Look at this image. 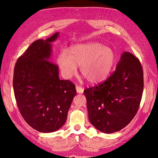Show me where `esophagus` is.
Listing matches in <instances>:
<instances>
[{
  "label": "esophagus",
  "instance_id": "1",
  "mask_svg": "<svg viewBox=\"0 0 158 158\" xmlns=\"http://www.w3.org/2000/svg\"><path fill=\"white\" fill-rule=\"evenodd\" d=\"M76 90L78 93H83V92H84V88H82L81 85H76Z\"/></svg>",
  "mask_w": 158,
  "mask_h": 158
}]
</instances>
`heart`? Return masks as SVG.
Masks as SVG:
<instances>
[{"label": "heart", "instance_id": "obj_1", "mask_svg": "<svg viewBox=\"0 0 158 158\" xmlns=\"http://www.w3.org/2000/svg\"><path fill=\"white\" fill-rule=\"evenodd\" d=\"M114 51L99 42L77 44L71 47L69 54L66 52L58 55L57 62L64 77L70 78L77 72L92 84L105 80L116 63Z\"/></svg>", "mask_w": 158, "mask_h": 158}]
</instances>
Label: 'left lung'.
I'll list each match as a JSON object with an SVG mask.
<instances>
[{
    "label": "left lung",
    "mask_w": 158,
    "mask_h": 158,
    "mask_svg": "<svg viewBox=\"0 0 158 158\" xmlns=\"http://www.w3.org/2000/svg\"><path fill=\"white\" fill-rule=\"evenodd\" d=\"M143 90L140 61L125 52L116 70L106 81L84 90L90 122L104 133L122 130L137 113Z\"/></svg>",
    "instance_id": "left-lung-1"
}]
</instances>
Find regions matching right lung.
Masks as SVG:
<instances>
[{"label":"right lung","instance_id":"1","mask_svg":"<svg viewBox=\"0 0 158 158\" xmlns=\"http://www.w3.org/2000/svg\"><path fill=\"white\" fill-rule=\"evenodd\" d=\"M59 33L33 42L15 66L13 89L25 121L41 132H52L65 124L77 94L75 85L60 80L58 67L51 62L52 44Z\"/></svg>","mask_w":158,"mask_h":158}]
</instances>
